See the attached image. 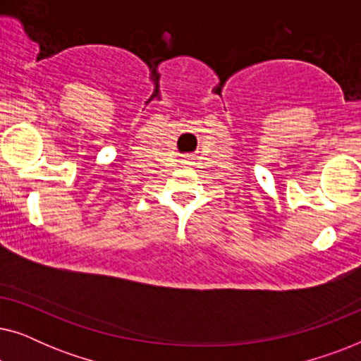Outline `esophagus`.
I'll list each match as a JSON object with an SVG mask.
<instances>
[{
	"label": "esophagus",
	"mask_w": 361,
	"mask_h": 361,
	"mask_svg": "<svg viewBox=\"0 0 361 361\" xmlns=\"http://www.w3.org/2000/svg\"><path fill=\"white\" fill-rule=\"evenodd\" d=\"M185 162H187V164H189V161H185Z\"/></svg>",
	"instance_id": "obj_1"
}]
</instances>
